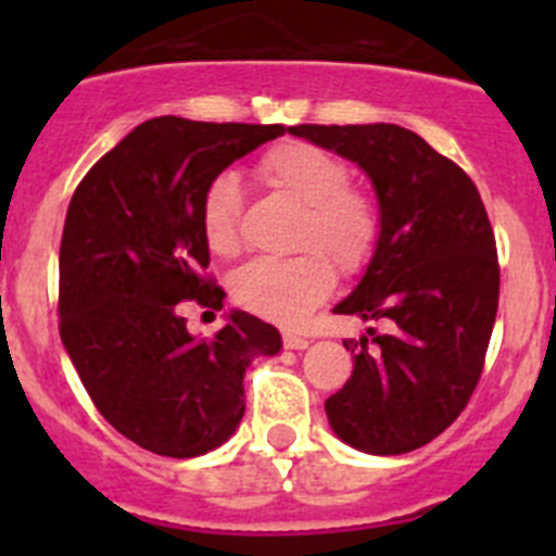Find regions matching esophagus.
Returning <instances> with one entry per match:
<instances>
[{
  "mask_svg": "<svg viewBox=\"0 0 556 556\" xmlns=\"http://www.w3.org/2000/svg\"><path fill=\"white\" fill-rule=\"evenodd\" d=\"M283 348H289V351H303V348H308V339L294 331H283Z\"/></svg>",
  "mask_w": 556,
  "mask_h": 556,
  "instance_id": "esophagus-1",
  "label": "esophagus"
}]
</instances>
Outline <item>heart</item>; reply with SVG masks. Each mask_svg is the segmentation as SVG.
Returning <instances> with one entry per match:
<instances>
[{
  "mask_svg": "<svg viewBox=\"0 0 556 556\" xmlns=\"http://www.w3.org/2000/svg\"><path fill=\"white\" fill-rule=\"evenodd\" d=\"M255 172L278 198L301 205L287 258H255L233 275V301L264 320L294 326L331 292L333 267L342 275L367 269L381 242V208L351 184L342 159L312 141H281L264 152ZM244 198L239 180L223 172L200 200V230L211 253L242 248Z\"/></svg>",
  "mask_w": 556,
  "mask_h": 556,
  "instance_id": "1",
  "label": "heart"
}]
</instances>
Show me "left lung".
Returning <instances> with one entry per match:
<instances>
[{"label":"left lung","instance_id":"1","mask_svg":"<svg viewBox=\"0 0 556 556\" xmlns=\"http://www.w3.org/2000/svg\"><path fill=\"white\" fill-rule=\"evenodd\" d=\"M370 175L381 242L365 278L333 312L367 323L345 387L326 401L339 440L406 454L443 434L468 406L498 312V250L468 172L397 125H298Z\"/></svg>","mask_w":556,"mask_h":556}]
</instances>
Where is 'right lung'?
<instances>
[{
    "mask_svg": "<svg viewBox=\"0 0 556 556\" xmlns=\"http://www.w3.org/2000/svg\"><path fill=\"white\" fill-rule=\"evenodd\" d=\"M283 130L159 116L127 132L72 194L58 262L61 339L100 415L152 454L189 459L223 445L244 415L248 365L281 351L278 328L248 312L194 339L184 306L214 314L225 298L205 275V186Z\"/></svg>",
    "mask_w": 556,
    "mask_h": 556,
    "instance_id": "add662e5",
    "label": "right lung"
}]
</instances>
